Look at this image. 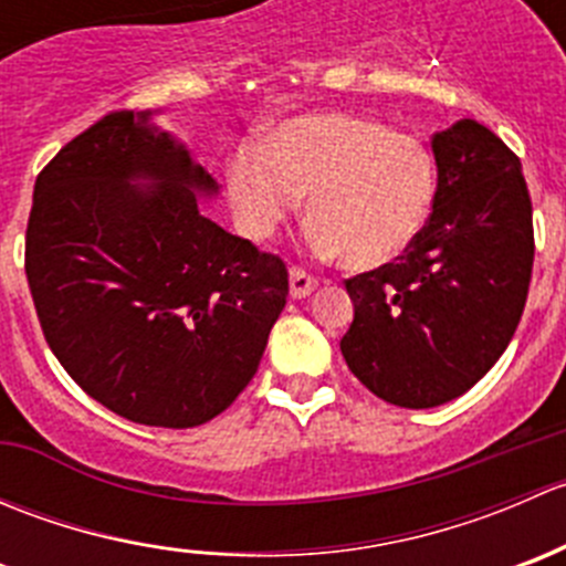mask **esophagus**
Segmentation results:
<instances>
[{"label":"esophagus","mask_w":566,"mask_h":566,"mask_svg":"<svg viewBox=\"0 0 566 566\" xmlns=\"http://www.w3.org/2000/svg\"><path fill=\"white\" fill-rule=\"evenodd\" d=\"M317 290V279L310 276L306 271H301V268H293L290 271V295L293 298H306V295H312Z\"/></svg>","instance_id":"obj_1"}]
</instances>
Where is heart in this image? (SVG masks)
<instances>
[{"mask_svg": "<svg viewBox=\"0 0 566 566\" xmlns=\"http://www.w3.org/2000/svg\"><path fill=\"white\" fill-rule=\"evenodd\" d=\"M227 199L243 238L271 241L306 197L310 243L356 271L408 254L430 224L438 172L419 139L361 114H298L227 164Z\"/></svg>", "mask_w": 566, "mask_h": 566, "instance_id": "heart-1", "label": "heart"}]
</instances>
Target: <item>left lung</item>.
Returning a JSON list of instances; mask_svg holds the SVG:
<instances>
[{
	"mask_svg": "<svg viewBox=\"0 0 566 566\" xmlns=\"http://www.w3.org/2000/svg\"><path fill=\"white\" fill-rule=\"evenodd\" d=\"M430 224L397 262L347 279L350 373L399 408H436L493 369L526 306L534 230L515 153L476 119L432 136Z\"/></svg>",
	"mask_w": 566,
	"mask_h": 566,
	"instance_id": "left-lung-1",
	"label": "left lung"
}]
</instances>
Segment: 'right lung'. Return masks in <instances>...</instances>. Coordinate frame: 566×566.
<instances>
[{
    "label": "right lung",
    "mask_w": 566,
    "mask_h": 566,
    "mask_svg": "<svg viewBox=\"0 0 566 566\" xmlns=\"http://www.w3.org/2000/svg\"><path fill=\"white\" fill-rule=\"evenodd\" d=\"M158 114H106L38 175L27 279L51 353L90 397L186 430L254 378L287 268L199 210L219 186Z\"/></svg>",
    "instance_id": "right-lung-1"
}]
</instances>
